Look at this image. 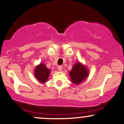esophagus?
I'll list each match as a JSON object with an SVG mask.
<instances>
[{
    "mask_svg": "<svg viewBox=\"0 0 124 124\" xmlns=\"http://www.w3.org/2000/svg\"><path fill=\"white\" fill-rule=\"evenodd\" d=\"M58 70H59V71H61L62 69V66H61V65H59V66H58Z\"/></svg>",
    "mask_w": 124,
    "mask_h": 124,
    "instance_id": "esophagus-1",
    "label": "esophagus"
}]
</instances>
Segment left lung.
Segmentation results:
<instances>
[{
	"mask_svg": "<svg viewBox=\"0 0 124 124\" xmlns=\"http://www.w3.org/2000/svg\"><path fill=\"white\" fill-rule=\"evenodd\" d=\"M69 75L72 82L78 85L88 77V71L86 68H85L84 65L81 64L79 62H77L73 66L72 69L69 72Z\"/></svg>",
	"mask_w": 124,
	"mask_h": 124,
	"instance_id": "left-lung-1",
	"label": "left lung"
}]
</instances>
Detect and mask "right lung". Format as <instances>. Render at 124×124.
I'll list each match as a JSON object with an SVG mask.
<instances>
[{
	"label": "right lung",
	"instance_id": "obj_1",
	"mask_svg": "<svg viewBox=\"0 0 124 124\" xmlns=\"http://www.w3.org/2000/svg\"><path fill=\"white\" fill-rule=\"evenodd\" d=\"M50 70L48 69L43 63H40L36 67L35 70V76L37 79L41 83H45L47 81L49 75Z\"/></svg>",
	"mask_w": 124,
	"mask_h": 124
}]
</instances>
